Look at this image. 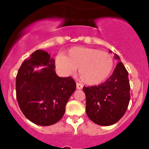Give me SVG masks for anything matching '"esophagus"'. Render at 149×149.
I'll return each instance as SVG.
<instances>
[{
  "mask_svg": "<svg viewBox=\"0 0 149 149\" xmlns=\"http://www.w3.org/2000/svg\"><path fill=\"white\" fill-rule=\"evenodd\" d=\"M83 88V84L80 83H76V88L77 89H81Z\"/></svg>",
  "mask_w": 149,
  "mask_h": 149,
  "instance_id": "obj_1",
  "label": "esophagus"
}]
</instances>
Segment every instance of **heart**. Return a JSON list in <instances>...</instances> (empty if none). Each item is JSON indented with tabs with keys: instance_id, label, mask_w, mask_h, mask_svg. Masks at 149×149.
Returning <instances> with one entry per match:
<instances>
[{
	"instance_id": "b5f03b06",
	"label": "heart",
	"mask_w": 149,
	"mask_h": 149,
	"mask_svg": "<svg viewBox=\"0 0 149 149\" xmlns=\"http://www.w3.org/2000/svg\"><path fill=\"white\" fill-rule=\"evenodd\" d=\"M55 66L63 76L74 74L79 68V79L87 85L102 83L109 78L114 68L111 55L95 48L74 47L69 49L65 56L58 55Z\"/></svg>"
}]
</instances>
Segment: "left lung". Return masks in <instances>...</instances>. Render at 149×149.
<instances>
[{"label": "left lung", "mask_w": 149, "mask_h": 149, "mask_svg": "<svg viewBox=\"0 0 149 149\" xmlns=\"http://www.w3.org/2000/svg\"><path fill=\"white\" fill-rule=\"evenodd\" d=\"M115 58L120 61L117 54ZM130 89L128 73L120 61L106 81L94 86H84L87 116L99 125L116 123L127 110L130 99Z\"/></svg>", "instance_id": "8db88e82"}]
</instances>
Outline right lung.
Wrapping results in <instances>:
<instances>
[{"label": "right lung", "instance_id": "1", "mask_svg": "<svg viewBox=\"0 0 149 149\" xmlns=\"http://www.w3.org/2000/svg\"><path fill=\"white\" fill-rule=\"evenodd\" d=\"M36 67L43 68L34 71ZM55 68V60L46 51L38 49L24 61L16 75L19 107L29 120L38 125H51L59 121L76 90L75 81L71 77H59Z\"/></svg>", "mask_w": 149, "mask_h": 149}]
</instances>
